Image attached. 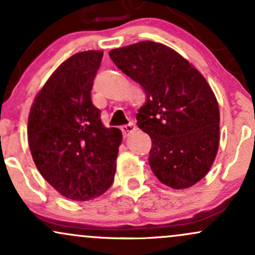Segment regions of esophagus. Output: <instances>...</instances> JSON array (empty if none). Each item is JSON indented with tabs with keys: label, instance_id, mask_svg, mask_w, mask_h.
<instances>
[{
	"label": "esophagus",
	"instance_id": "1",
	"mask_svg": "<svg viewBox=\"0 0 255 255\" xmlns=\"http://www.w3.org/2000/svg\"><path fill=\"white\" fill-rule=\"evenodd\" d=\"M136 129V127H135V125L133 124V122H130V124H128V125H125V126H122L121 127V130H122V134H124V136H129L131 133H133L134 130Z\"/></svg>",
	"mask_w": 255,
	"mask_h": 255
}]
</instances>
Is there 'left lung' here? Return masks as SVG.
<instances>
[{
    "label": "left lung",
    "mask_w": 255,
    "mask_h": 255,
    "mask_svg": "<svg viewBox=\"0 0 255 255\" xmlns=\"http://www.w3.org/2000/svg\"><path fill=\"white\" fill-rule=\"evenodd\" d=\"M109 56L146 92L136 121L151 137L153 174L174 189L199 182L219 145V108L210 85L186 58L160 43L139 42L114 49Z\"/></svg>",
    "instance_id": "obj_1"
}]
</instances>
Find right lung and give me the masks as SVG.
Returning a JSON list of instances; mask_svg holds the SVG:
<instances>
[{"label": "right lung", "instance_id": "right-lung-1", "mask_svg": "<svg viewBox=\"0 0 255 255\" xmlns=\"http://www.w3.org/2000/svg\"><path fill=\"white\" fill-rule=\"evenodd\" d=\"M103 52L73 55L51 74L31 107L27 135L37 169L72 200L97 198L110 188L122 134L105 128L91 101Z\"/></svg>", "mask_w": 255, "mask_h": 255}]
</instances>
